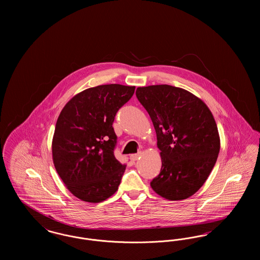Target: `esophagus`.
<instances>
[{
	"label": "esophagus",
	"instance_id": "1",
	"mask_svg": "<svg viewBox=\"0 0 260 260\" xmlns=\"http://www.w3.org/2000/svg\"><path fill=\"white\" fill-rule=\"evenodd\" d=\"M141 156V153H138V154H134V155H132L131 156V159H132V161H136L139 159V157Z\"/></svg>",
	"mask_w": 260,
	"mask_h": 260
}]
</instances>
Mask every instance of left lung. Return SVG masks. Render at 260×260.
Masks as SVG:
<instances>
[{"instance_id":"obj_1","label":"left lung","mask_w":260,"mask_h":260,"mask_svg":"<svg viewBox=\"0 0 260 260\" xmlns=\"http://www.w3.org/2000/svg\"><path fill=\"white\" fill-rule=\"evenodd\" d=\"M136 93L148 112L161 150V173L150 185L170 201L193 196L208 179L220 149L209 107L190 91L169 85L137 87Z\"/></svg>"}]
</instances>
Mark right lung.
<instances>
[{
	"label": "right lung",
	"instance_id": "obj_1",
	"mask_svg": "<svg viewBox=\"0 0 260 260\" xmlns=\"http://www.w3.org/2000/svg\"><path fill=\"white\" fill-rule=\"evenodd\" d=\"M135 89L119 84L89 87L63 107L52 137V161L75 197L95 204L118 190L126 165L114 156L117 136L112 124Z\"/></svg>",
	"mask_w": 260,
	"mask_h": 260
}]
</instances>
